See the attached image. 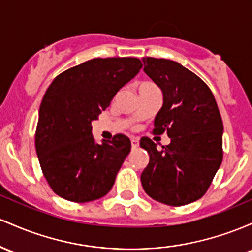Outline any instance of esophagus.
Returning <instances> with one entry per match:
<instances>
[{"mask_svg": "<svg viewBox=\"0 0 252 252\" xmlns=\"http://www.w3.org/2000/svg\"><path fill=\"white\" fill-rule=\"evenodd\" d=\"M131 146L132 149H137L138 146H139V141H138V139H135V138H132L131 139Z\"/></svg>", "mask_w": 252, "mask_h": 252, "instance_id": "esophagus-1", "label": "esophagus"}]
</instances>
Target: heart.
<instances>
[{"label": "heart", "instance_id": "1", "mask_svg": "<svg viewBox=\"0 0 252 252\" xmlns=\"http://www.w3.org/2000/svg\"><path fill=\"white\" fill-rule=\"evenodd\" d=\"M141 86H154V84H151V83H143V84H141Z\"/></svg>", "mask_w": 252, "mask_h": 252}]
</instances>
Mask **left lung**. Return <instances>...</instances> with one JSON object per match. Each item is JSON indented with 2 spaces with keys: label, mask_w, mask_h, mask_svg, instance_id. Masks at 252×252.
<instances>
[{
  "label": "left lung",
  "mask_w": 252,
  "mask_h": 252,
  "mask_svg": "<svg viewBox=\"0 0 252 252\" xmlns=\"http://www.w3.org/2000/svg\"><path fill=\"white\" fill-rule=\"evenodd\" d=\"M144 71L163 93L154 134L166 131L170 144L140 146L150 160L141 172L144 190L158 202L183 206L202 197L222 162V126L211 89L199 76L169 59L144 57Z\"/></svg>",
  "instance_id": "1"
}]
</instances>
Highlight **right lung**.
Instances as JSON below:
<instances>
[{"label": "right lung", "mask_w": 252, "mask_h": 252, "mask_svg": "<svg viewBox=\"0 0 252 252\" xmlns=\"http://www.w3.org/2000/svg\"><path fill=\"white\" fill-rule=\"evenodd\" d=\"M143 64L138 58H94L58 75L39 108L35 150L42 174L58 196L89 202L111 190L131 151L117 134L97 144L92 123Z\"/></svg>", "instance_id": "add662e5"}]
</instances>
